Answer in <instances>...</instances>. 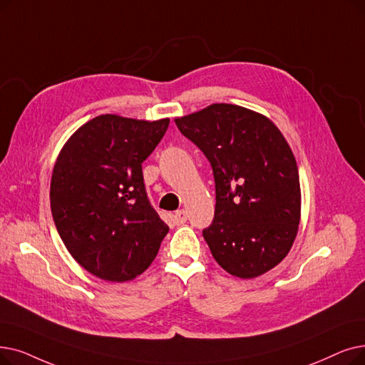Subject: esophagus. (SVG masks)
Instances as JSON below:
<instances>
[{"mask_svg": "<svg viewBox=\"0 0 365 365\" xmlns=\"http://www.w3.org/2000/svg\"><path fill=\"white\" fill-rule=\"evenodd\" d=\"M174 224L176 225H182V224H185V222L187 220V213H186V210H178L176 213H174Z\"/></svg>", "mask_w": 365, "mask_h": 365, "instance_id": "1", "label": "esophagus"}]
</instances>
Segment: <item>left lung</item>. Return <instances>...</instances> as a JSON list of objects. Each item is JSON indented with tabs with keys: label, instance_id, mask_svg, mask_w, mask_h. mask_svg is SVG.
I'll list each match as a JSON object with an SVG mask.
<instances>
[{
	"label": "left lung",
	"instance_id": "8db88e82",
	"mask_svg": "<svg viewBox=\"0 0 365 365\" xmlns=\"http://www.w3.org/2000/svg\"><path fill=\"white\" fill-rule=\"evenodd\" d=\"M174 122L213 170L215 217L202 231L213 258L242 279L272 270L291 250L301 215L288 141L270 119L234 104H212Z\"/></svg>",
	"mask_w": 365,
	"mask_h": 365
}]
</instances>
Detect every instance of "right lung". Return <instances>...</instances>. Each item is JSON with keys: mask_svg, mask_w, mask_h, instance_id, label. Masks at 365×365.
I'll list each match as a JSON object with an SVG mask.
<instances>
[{"mask_svg": "<svg viewBox=\"0 0 365 365\" xmlns=\"http://www.w3.org/2000/svg\"><path fill=\"white\" fill-rule=\"evenodd\" d=\"M170 119L101 115L61 149L51 180V209L71 257L108 282L133 280L155 259L168 225L150 205L141 163Z\"/></svg>", "mask_w": 365, "mask_h": 365, "instance_id": "1", "label": "right lung"}]
</instances>
